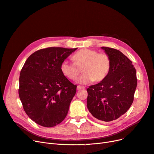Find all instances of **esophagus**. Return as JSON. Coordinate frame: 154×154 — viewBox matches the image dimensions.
Listing matches in <instances>:
<instances>
[{
    "mask_svg": "<svg viewBox=\"0 0 154 154\" xmlns=\"http://www.w3.org/2000/svg\"><path fill=\"white\" fill-rule=\"evenodd\" d=\"M83 89H85V87H81V86H77V90L78 91H80V90H83Z\"/></svg>",
    "mask_w": 154,
    "mask_h": 154,
    "instance_id": "obj_1",
    "label": "esophagus"
}]
</instances>
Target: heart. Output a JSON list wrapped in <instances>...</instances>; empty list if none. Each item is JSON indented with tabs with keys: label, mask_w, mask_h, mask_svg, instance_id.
Wrapping results in <instances>:
<instances>
[{
	"label": "heart",
	"mask_w": 154,
	"mask_h": 154,
	"mask_svg": "<svg viewBox=\"0 0 154 154\" xmlns=\"http://www.w3.org/2000/svg\"><path fill=\"white\" fill-rule=\"evenodd\" d=\"M74 62L63 60L60 65V71L69 80H75L80 74L79 67L83 73L78 78L77 82L86 85L93 81L99 82L108 75L111 67V59L109 54L97 53L94 49H82L73 56Z\"/></svg>",
	"instance_id": "heart-1"
}]
</instances>
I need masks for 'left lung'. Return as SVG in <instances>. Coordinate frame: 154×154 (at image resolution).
I'll return each instance as SVG.
<instances>
[{
  "mask_svg": "<svg viewBox=\"0 0 154 154\" xmlns=\"http://www.w3.org/2000/svg\"><path fill=\"white\" fill-rule=\"evenodd\" d=\"M111 59V67L103 80L87 91V109L98 120L117 119L130 109L137 87L136 71L132 62L119 50L101 47Z\"/></svg>",
  "mask_w": 154,
  "mask_h": 154,
  "instance_id": "1",
  "label": "left lung"
}]
</instances>
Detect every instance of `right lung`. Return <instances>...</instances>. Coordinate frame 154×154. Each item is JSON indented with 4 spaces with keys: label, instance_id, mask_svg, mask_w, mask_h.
Listing matches in <instances>:
<instances>
[{
    "label": "right lung",
    "instance_id": "right-lung-1",
    "mask_svg": "<svg viewBox=\"0 0 154 154\" xmlns=\"http://www.w3.org/2000/svg\"><path fill=\"white\" fill-rule=\"evenodd\" d=\"M75 49L48 48L36 51L27 59L19 78V94L27 115L44 127L61 123L76 92L60 71V65Z\"/></svg>",
    "mask_w": 154,
    "mask_h": 154
}]
</instances>
